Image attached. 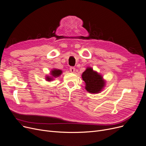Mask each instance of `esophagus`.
I'll use <instances>...</instances> for the list:
<instances>
[{
	"instance_id": "1",
	"label": "esophagus",
	"mask_w": 146,
	"mask_h": 146,
	"mask_svg": "<svg viewBox=\"0 0 146 146\" xmlns=\"http://www.w3.org/2000/svg\"><path fill=\"white\" fill-rule=\"evenodd\" d=\"M70 71L72 72V73H74L75 72V68L74 67H70Z\"/></svg>"
}]
</instances>
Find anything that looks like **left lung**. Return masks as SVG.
Segmentation results:
<instances>
[{"label":"left lung","instance_id":"1","mask_svg":"<svg viewBox=\"0 0 146 146\" xmlns=\"http://www.w3.org/2000/svg\"><path fill=\"white\" fill-rule=\"evenodd\" d=\"M82 77L86 83L85 89L89 93H99L105 85V81L102 76L91 67H87L86 70L82 73Z\"/></svg>","mask_w":146,"mask_h":146}]
</instances>
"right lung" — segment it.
Returning a JSON list of instances; mask_svg holds the SVG:
<instances>
[{
  "mask_svg": "<svg viewBox=\"0 0 146 146\" xmlns=\"http://www.w3.org/2000/svg\"><path fill=\"white\" fill-rule=\"evenodd\" d=\"M61 73H62V71H61V70H59V69L54 68L53 70H52L51 71L50 74L51 75V76H47L45 79L48 82H50L51 80H53V79H54L53 78L58 77V76H60L61 74Z\"/></svg>",
  "mask_w": 146,
  "mask_h": 146,
  "instance_id": "add662e5",
  "label": "right lung"
}]
</instances>
